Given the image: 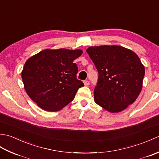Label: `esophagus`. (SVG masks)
Returning <instances> with one entry per match:
<instances>
[{"instance_id": "esophagus-1", "label": "esophagus", "mask_w": 159, "mask_h": 159, "mask_svg": "<svg viewBox=\"0 0 159 159\" xmlns=\"http://www.w3.org/2000/svg\"><path fill=\"white\" fill-rule=\"evenodd\" d=\"M84 85H85V86H88L89 85V80H84Z\"/></svg>"}]
</instances>
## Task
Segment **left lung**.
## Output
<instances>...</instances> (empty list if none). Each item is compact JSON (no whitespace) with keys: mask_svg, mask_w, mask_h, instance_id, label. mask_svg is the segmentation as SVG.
Segmentation results:
<instances>
[{"mask_svg":"<svg viewBox=\"0 0 159 159\" xmlns=\"http://www.w3.org/2000/svg\"><path fill=\"white\" fill-rule=\"evenodd\" d=\"M86 52L98 72L95 102L111 113L126 109L142 89L145 68L139 57L120 46H91Z\"/></svg>","mask_w":159,"mask_h":159,"instance_id":"8db88e82","label":"left lung"}]
</instances>
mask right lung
Instances as JSON below:
<instances>
[{
  "label": "right lung",
  "mask_w": 159,
  "mask_h": 159,
  "mask_svg": "<svg viewBox=\"0 0 159 159\" xmlns=\"http://www.w3.org/2000/svg\"><path fill=\"white\" fill-rule=\"evenodd\" d=\"M81 50L46 49L26 61L22 72L26 92L41 109L59 111L74 100L80 87L78 67L73 63Z\"/></svg>",
  "instance_id": "right-lung-1"
}]
</instances>
